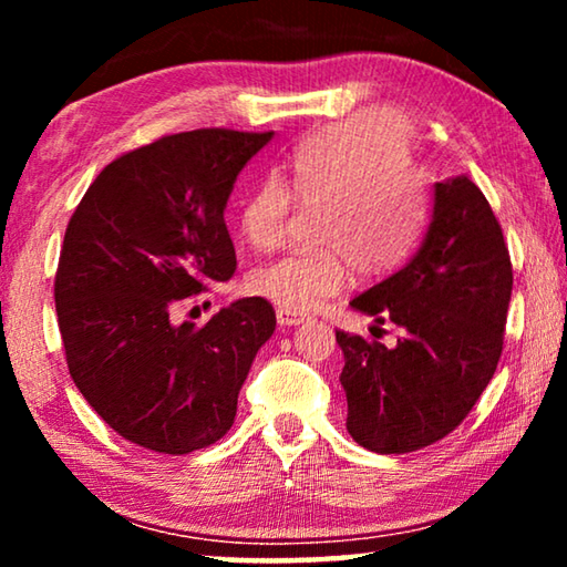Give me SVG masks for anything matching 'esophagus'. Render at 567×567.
I'll list each match as a JSON object with an SVG mask.
<instances>
[{
	"instance_id": "34e87169",
	"label": "esophagus",
	"mask_w": 567,
	"mask_h": 567,
	"mask_svg": "<svg viewBox=\"0 0 567 567\" xmlns=\"http://www.w3.org/2000/svg\"><path fill=\"white\" fill-rule=\"evenodd\" d=\"M307 318L302 312H290V310H277V322L282 324V328H292V324H302Z\"/></svg>"
}]
</instances>
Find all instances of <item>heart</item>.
<instances>
[{
    "instance_id": "1",
    "label": "heart",
    "mask_w": 567,
    "mask_h": 567,
    "mask_svg": "<svg viewBox=\"0 0 567 567\" xmlns=\"http://www.w3.org/2000/svg\"><path fill=\"white\" fill-rule=\"evenodd\" d=\"M295 203L320 207L312 252H292L249 272V290L290 312L338 295L354 267L395 272L430 219V189L415 169L410 127L385 110H362L310 134L239 205V229L257 249L282 245Z\"/></svg>"
}]
</instances>
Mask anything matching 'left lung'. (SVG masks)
Here are the masks:
<instances>
[{
    "label": "left lung",
    "instance_id": "left-lung-1",
    "mask_svg": "<svg viewBox=\"0 0 567 567\" xmlns=\"http://www.w3.org/2000/svg\"><path fill=\"white\" fill-rule=\"evenodd\" d=\"M511 292V252L483 192L465 175L435 182L415 257L350 302L405 338L385 348L334 332L354 443L400 455L453 433L495 375Z\"/></svg>",
    "mask_w": 567,
    "mask_h": 567
}]
</instances>
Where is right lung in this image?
<instances>
[{
    "mask_svg": "<svg viewBox=\"0 0 567 567\" xmlns=\"http://www.w3.org/2000/svg\"><path fill=\"white\" fill-rule=\"evenodd\" d=\"M272 132L167 134L104 167L66 225L54 305L66 368L92 410L130 443L187 455L217 443L275 310L245 297L203 328L172 312L237 257L229 192Z\"/></svg>",
    "mask_w": 567,
    "mask_h": 567,
    "instance_id": "1",
    "label": "right lung"
}]
</instances>
